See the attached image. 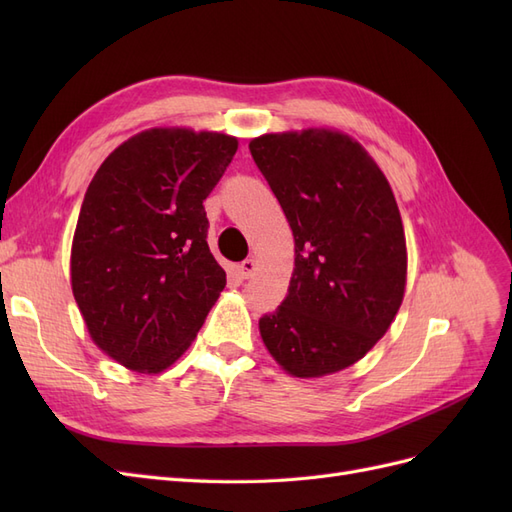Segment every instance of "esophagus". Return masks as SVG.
Masks as SVG:
<instances>
[{
    "label": "esophagus",
    "mask_w": 512,
    "mask_h": 512,
    "mask_svg": "<svg viewBox=\"0 0 512 512\" xmlns=\"http://www.w3.org/2000/svg\"><path fill=\"white\" fill-rule=\"evenodd\" d=\"M254 271H256V260L254 258H245L239 265V273H241V277H245V280H250Z\"/></svg>",
    "instance_id": "obj_1"
}]
</instances>
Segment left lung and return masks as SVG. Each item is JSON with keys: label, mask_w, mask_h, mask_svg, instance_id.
<instances>
[{"label": "left lung", "mask_w": 512, "mask_h": 512, "mask_svg": "<svg viewBox=\"0 0 512 512\" xmlns=\"http://www.w3.org/2000/svg\"><path fill=\"white\" fill-rule=\"evenodd\" d=\"M252 158L286 213L294 271L262 342L288 374L350 367L391 327L406 288V237L391 185L350 136L265 134Z\"/></svg>", "instance_id": "left-lung-1"}]
</instances>
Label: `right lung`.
<instances>
[{"mask_svg": "<svg viewBox=\"0 0 512 512\" xmlns=\"http://www.w3.org/2000/svg\"><path fill=\"white\" fill-rule=\"evenodd\" d=\"M237 153L218 132L153 128L108 156L72 241V292L91 339L134 371L188 350L226 286L203 200Z\"/></svg>", "mask_w": 512, "mask_h": 512, "instance_id": "obj_1", "label": "right lung"}]
</instances>
